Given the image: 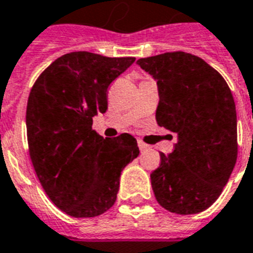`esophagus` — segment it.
<instances>
[{"label": "esophagus", "mask_w": 253, "mask_h": 253, "mask_svg": "<svg viewBox=\"0 0 253 253\" xmlns=\"http://www.w3.org/2000/svg\"><path fill=\"white\" fill-rule=\"evenodd\" d=\"M138 147H139L140 151H144V150H147L148 144H146L144 142H142V140H138Z\"/></svg>", "instance_id": "esophagus-1"}]
</instances>
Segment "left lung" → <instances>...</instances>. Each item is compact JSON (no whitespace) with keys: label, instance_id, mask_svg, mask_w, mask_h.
<instances>
[{"label":"left lung","instance_id":"8db88e82","mask_svg":"<svg viewBox=\"0 0 253 253\" xmlns=\"http://www.w3.org/2000/svg\"><path fill=\"white\" fill-rule=\"evenodd\" d=\"M157 80L159 126L178 134L169 155L151 173L158 203L178 215L198 213L216 202L238 158L236 107L231 88L204 59L186 51L140 58Z\"/></svg>","mask_w":253,"mask_h":253}]
</instances>
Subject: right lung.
Segmentation results:
<instances>
[{
  "instance_id": "right-lung-1",
  "label": "right lung",
  "mask_w": 253,
  "mask_h": 253,
  "mask_svg": "<svg viewBox=\"0 0 253 253\" xmlns=\"http://www.w3.org/2000/svg\"><path fill=\"white\" fill-rule=\"evenodd\" d=\"M134 57L73 51L32 86L26 107L30 161L49 199L74 217L99 216L117 200L122 169L139 155L130 134L103 138L92 117L107 110V90Z\"/></svg>"
}]
</instances>
